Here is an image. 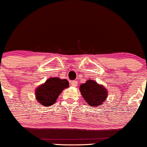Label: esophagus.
Segmentation results:
<instances>
[{
  "instance_id": "esophagus-1",
  "label": "esophagus",
  "mask_w": 147,
  "mask_h": 147,
  "mask_svg": "<svg viewBox=\"0 0 147 147\" xmlns=\"http://www.w3.org/2000/svg\"><path fill=\"white\" fill-rule=\"evenodd\" d=\"M70 84L72 86V87H76V86L78 85V82H77V81H75V80L71 81Z\"/></svg>"
}]
</instances>
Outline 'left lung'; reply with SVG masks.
Masks as SVG:
<instances>
[{
    "label": "left lung",
    "mask_w": 147,
    "mask_h": 147,
    "mask_svg": "<svg viewBox=\"0 0 147 147\" xmlns=\"http://www.w3.org/2000/svg\"><path fill=\"white\" fill-rule=\"evenodd\" d=\"M80 91L87 105L94 107L102 105L108 96L106 87L93 80H87L85 83L80 84Z\"/></svg>",
    "instance_id": "8db88e82"
}]
</instances>
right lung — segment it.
Segmentation results:
<instances>
[{"mask_svg": "<svg viewBox=\"0 0 147 147\" xmlns=\"http://www.w3.org/2000/svg\"><path fill=\"white\" fill-rule=\"evenodd\" d=\"M68 87L69 82L67 80H61L55 77L48 78L43 84L35 89V99L42 106H51L55 103L62 92Z\"/></svg>", "mask_w": 147, "mask_h": 147, "instance_id": "obj_1", "label": "right lung"}]
</instances>
